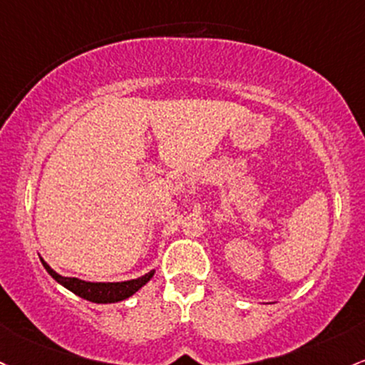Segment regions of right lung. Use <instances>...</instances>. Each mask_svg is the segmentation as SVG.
<instances>
[{
  "label": "right lung",
  "instance_id": "right-lung-1",
  "mask_svg": "<svg viewBox=\"0 0 365 365\" xmlns=\"http://www.w3.org/2000/svg\"><path fill=\"white\" fill-rule=\"evenodd\" d=\"M41 259L43 267L46 268L48 274L51 275L58 284H62L66 289L72 291L74 294H78L79 298L88 299V302L93 303H118L123 299L133 296L140 287L145 286L149 280L154 277L155 270H150L149 274L142 275L138 279L131 280H123V282H88V280L78 279V277H63V275L57 274L43 258Z\"/></svg>",
  "mask_w": 365,
  "mask_h": 365
}]
</instances>
